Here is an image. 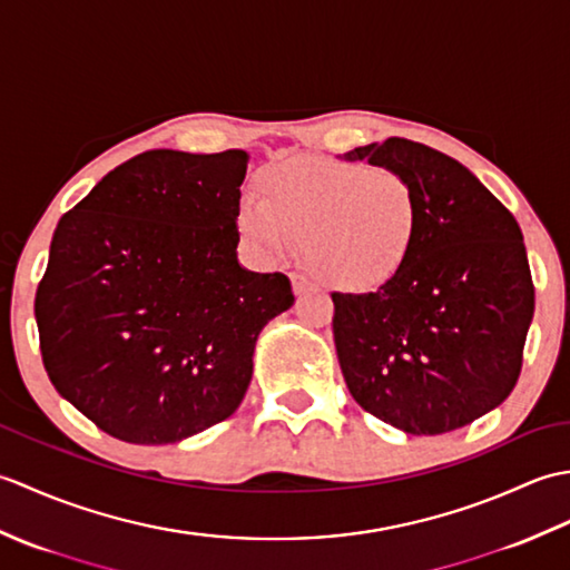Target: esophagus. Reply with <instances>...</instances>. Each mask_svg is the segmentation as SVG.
I'll return each instance as SVG.
<instances>
[{
  "instance_id": "1",
  "label": "esophagus",
  "mask_w": 570,
  "mask_h": 570,
  "mask_svg": "<svg viewBox=\"0 0 570 570\" xmlns=\"http://www.w3.org/2000/svg\"><path fill=\"white\" fill-rule=\"evenodd\" d=\"M292 286H294V294L296 296H301V294H306V292H311L313 288V284H311V278L306 276V274H292Z\"/></svg>"
}]
</instances>
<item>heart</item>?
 Wrapping results in <instances>:
<instances>
[{
    "label": "heart",
    "instance_id": "1",
    "mask_svg": "<svg viewBox=\"0 0 570 570\" xmlns=\"http://www.w3.org/2000/svg\"><path fill=\"white\" fill-rule=\"evenodd\" d=\"M257 205L237 210L239 235L269 259L294 245L323 284L367 294L390 284L421 242V198L386 166L294 156L254 178Z\"/></svg>",
    "mask_w": 570,
    "mask_h": 570
}]
</instances>
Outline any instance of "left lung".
I'll return each mask as SVG.
<instances>
[{
	"instance_id": "8db88e82",
	"label": "left lung",
	"mask_w": 570,
	"mask_h": 570,
	"mask_svg": "<svg viewBox=\"0 0 570 570\" xmlns=\"http://www.w3.org/2000/svg\"><path fill=\"white\" fill-rule=\"evenodd\" d=\"M404 174L421 198V242L390 284L333 294V335L350 394L414 435L468 426L500 406L522 372L534 316L514 215L463 164L390 137L345 154Z\"/></svg>"
}]
</instances>
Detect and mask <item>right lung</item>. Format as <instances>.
<instances>
[{"mask_svg": "<svg viewBox=\"0 0 570 570\" xmlns=\"http://www.w3.org/2000/svg\"><path fill=\"white\" fill-rule=\"evenodd\" d=\"M247 161L144 151L58 220L33 301L43 367L119 441L176 443L235 414L259 331L294 304L286 274L237 262Z\"/></svg>", "mask_w": 570, "mask_h": 570, "instance_id": "add662e5", "label": "right lung"}]
</instances>
